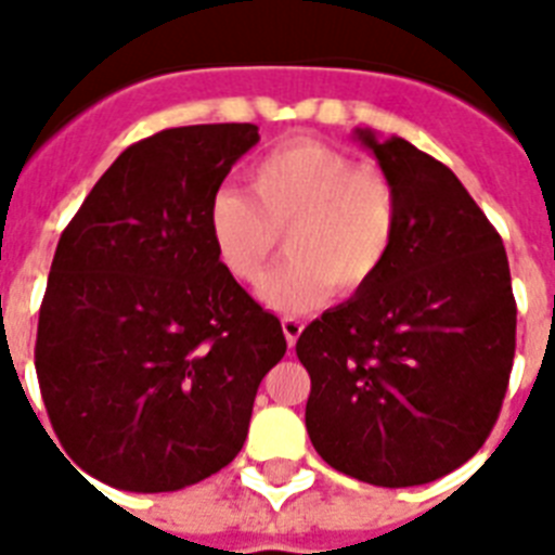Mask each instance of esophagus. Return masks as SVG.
<instances>
[{
	"label": "esophagus",
	"mask_w": 555,
	"mask_h": 555,
	"mask_svg": "<svg viewBox=\"0 0 555 555\" xmlns=\"http://www.w3.org/2000/svg\"><path fill=\"white\" fill-rule=\"evenodd\" d=\"M301 330H305V321L301 319H293V315H285V319H282V333H285L287 338V347H293V344L299 341Z\"/></svg>",
	"instance_id": "34e87169"
}]
</instances>
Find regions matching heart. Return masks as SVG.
<instances>
[{"label": "heart", "instance_id": "heart-1", "mask_svg": "<svg viewBox=\"0 0 555 555\" xmlns=\"http://www.w3.org/2000/svg\"><path fill=\"white\" fill-rule=\"evenodd\" d=\"M400 194L386 175L319 141L273 149L250 169V194L222 189L208 208V234L222 268L256 285L285 248L262 296L276 310L301 313L330 287L352 296L372 285L395 250Z\"/></svg>", "mask_w": 555, "mask_h": 555}]
</instances>
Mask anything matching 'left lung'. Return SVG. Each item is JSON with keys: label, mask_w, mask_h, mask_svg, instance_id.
<instances>
[{"label": "left lung", "mask_w": 555, "mask_h": 555, "mask_svg": "<svg viewBox=\"0 0 555 555\" xmlns=\"http://www.w3.org/2000/svg\"><path fill=\"white\" fill-rule=\"evenodd\" d=\"M400 194L378 279L307 324L305 423L335 472L380 488L440 479L500 417L516 349L502 236L454 171L403 138L356 129Z\"/></svg>", "instance_id": "left-lung-1"}]
</instances>
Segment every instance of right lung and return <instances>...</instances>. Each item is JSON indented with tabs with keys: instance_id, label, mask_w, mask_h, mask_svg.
<instances>
[{
	"instance_id": "right-lung-1",
	"label": "right lung",
	"mask_w": 555,
	"mask_h": 555,
	"mask_svg": "<svg viewBox=\"0 0 555 555\" xmlns=\"http://www.w3.org/2000/svg\"><path fill=\"white\" fill-rule=\"evenodd\" d=\"M254 124L163 129L120 152L64 228L36 375L69 460L104 486L180 491L225 468L282 324L214 250L208 208Z\"/></svg>"
}]
</instances>
